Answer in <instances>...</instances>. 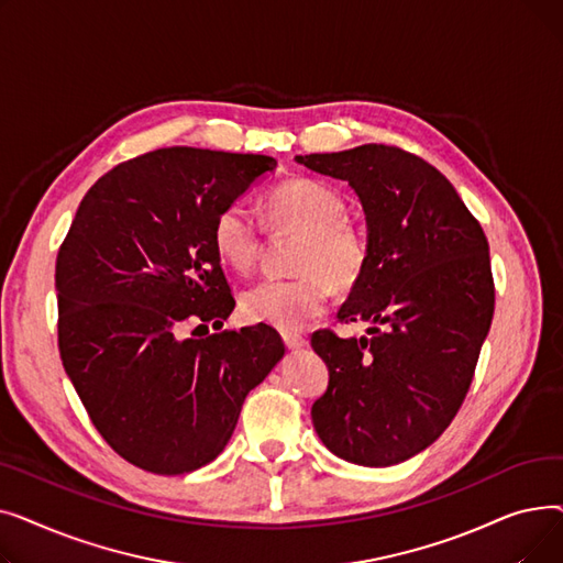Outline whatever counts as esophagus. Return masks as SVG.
Returning a JSON list of instances; mask_svg holds the SVG:
<instances>
[{"mask_svg":"<svg viewBox=\"0 0 563 563\" xmlns=\"http://www.w3.org/2000/svg\"><path fill=\"white\" fill-rule=\"evenodd\" d=\"M283 342L287 349H303L308 346V340L303 335H297V333H283Z\"/></svg>","mask_w":563,"mask_h":563,"instance_id":"esophagus-1","label":"esophagus"}]
</instances>
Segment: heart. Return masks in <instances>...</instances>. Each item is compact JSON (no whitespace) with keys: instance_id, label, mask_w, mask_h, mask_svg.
<instances>
[{"instance_id":"1","label":"heart","mask_w":563,"mask_h":563,"mask_svg":"<svg viewBox=\"0 0 563 563\" xmlns=\"http://www.w3.org/2000/svg\"><path fill=\"white\" fill-rule=\"evenodd\" d=\"M266 217L280 232H299L291 278H264L242 297L253 323L301 331L329 306L333 285H356L367 264L363 232L344 217V198L312 177H294L266 196ZM212 244L232 272L249 274L262 253V221L244 202H230L217 214Z\"/></svg>"}]
</instances>
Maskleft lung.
<instances>
[{"mask_svg": "<svg viewBox=\"0 0 563 563\" xmlns=\"http://www.w3.org/2000/svg\"><path fill=\"white\" fill-rule=\"evenodd\" d=\"M346 180L367 221V264L338 319L369 338L312 333L329 388L312 424L335 456L388 467L450 427L475 376L495 310L488 240L452 183L401 147L365 143L297 155Z\"/></svg>", "mask_w": 563, "mask_h": 563, "instance_id": "1", "label": "left lung"}]
</instances>
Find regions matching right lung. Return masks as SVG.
<instances>
[{
	"label": "right lung",
	"mask_w": 563,
	"mask_h": 563,
	"mask_svg": "<svg viewBox=\"0 0 563 563\" xmlns=\"http://www.w3.org/2000/svg\"><path fill=\"white\" fill-rule=\"evenodd\" d=\"M276 159L162 147L88 189L56 255L58 351L109 448L155 475L214 461L246 395L285 356L272 327H223L234 299L212 225ZM198 327V329H200Z\"/></svg>",
	"instance_id": "right-lung-1"
}]
</instances>
